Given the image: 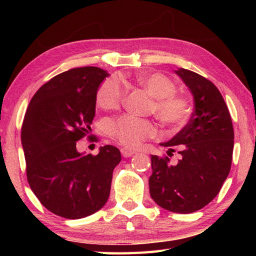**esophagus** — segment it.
Wrapping results in <instances>:
<instances>
[{
    "label": "esophagus",
    "mask_w": 256,
    "mask_h": 256,
    "mask_svg": "<svg viewBox=\"0 0 256 256\" xmlns=\"http://www.w3.org/2000/svg\"><path fill=\"white\" fill-rule=\"evenodd\" d=\"M120 154H122L123 157L128 158V157H131V156H133L134 154H136V151L132 150V149H130V148H126V146H125V148L120 149Z\"/></svg>",
    "instance_id": "esophagus-1"
}]
</instances>
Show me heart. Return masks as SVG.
Masks as SVG:
<instances>
[{
	"label": "heart",
	"instance_id": "1",
	"mask_svg": "<svg viewBox=\"0 0 256 256\" xmlns=\"http://www.w3.org/2000/svg\"><path fill=\"white\" fill-rule=\"evenodd\" d=\"M136 82L152 97L151 110L170 126H180L188 120L190 107L188 98L176 94L174 81L162 73H138ZM124 97V88L118 78H110L99 86L96 94L97 105L102 110H116ZM110 131L120 144L138 146L146 138L156 134L154 125L149 120L124 115L112 120Z\"/></svg>",
	"mask_w": 256,
	"mask_h": 256
}]
</instances>
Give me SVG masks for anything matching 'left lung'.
<instances>
[{"mask_svg":"<svg viewBox=\"0 0 256 256\" xmlns=\"http://www.w3.org/2000/svg\"><path fill=\"white\" fill-rule=\"evenodd\" d=\"M194 98L190 122L164 144L168 156L178 149L176 164L151 156L149 190L159 206L177 214L196 212L210 203L230 172L234 128L228 107L218 88L198 73L175 71Z\"/></svg>","mask_w":256,"mask_h":256,"instance_id":"obj_1","label":"left lung"}]
</instances>
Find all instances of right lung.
Here are the masks:
<instances>
[{
	"instance_id": "add662e5",
	"label": "right lung",
	"mask_w": 256,
	"mask_h": 256,
	"mask_svg": "<svg viewBox=\"0 0 256 256\" xmlns=\"http://www.w3.org/2000/svg\"><path fill=\"white\" fill-rule=\"evenodd\" d=\"M108 73L96 66L71 68L42 84L26 112L22 144L27 180L47 210L80 219L105 206L120 152L114 146L96 156L76 150L92 131L97 90Z\"/></svg>"
}]
</instances>
